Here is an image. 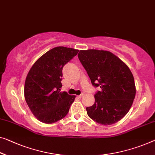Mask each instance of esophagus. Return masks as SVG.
Segmentation results:
<instances>
[{
	"label": "esophagus",
	"instance_id": "34e87169",
	"mask_svg": "<svg viewBox=\"0 0 155 155\" xmlns=\"http://www.w3.org/2000/svg\"><path fill=\"white\" fill-rule=\"evenodd\" d=\"M83 96H84V94H81L79 95V96H78V97H79V98H81V97H82Z\"/></svg>",
	"mask_w": 155,
	"mask_h": 155
}]
</instances>
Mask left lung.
<instances>
[{
  "label": "left lung",
  "instance_id": "1",
  "mask_svg": "<svg viewBox=\"0 0 155 155\" xmlns=\"http://www.w3.org/2000/svg\"><path fill=\"white\" fill-rule=\"evenodd\" d=\"M78 58L95 87V103L87 114L99 124L112 125L127 114L136 95L134 79L130 68L115 54L106 51H80Z\"/></svg>",
  "mask_w": 155,
  "mask_h": 155
}]
</instances>
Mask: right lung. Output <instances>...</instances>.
I'll list each match as a JSON object with an SVG mask.
<instances>
[{
	"mask_svg": "<svg viewBox=\"0 0 155 155\" xmlns=\"http://www.w3.org/2000/svg\"><path fill=\"white\" fill-rule=\"evenodd\" d=\"M78 51L55 47L43 54L30 68L25 82V99L33 115L41 122L51 124L68 113L75 96L60 92L62 68Z\"/></svg>",
	"mask_w": 155,
	"mask_h": 155,
	"instance_id": "right-lung-1",
	"label": "right lung"
}]
</instances>
